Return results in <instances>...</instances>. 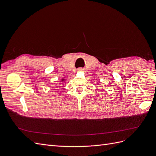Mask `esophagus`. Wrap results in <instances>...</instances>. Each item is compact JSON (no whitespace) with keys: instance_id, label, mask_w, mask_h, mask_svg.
<instances>
[{"instance_id":"1","label":"esophagus","mask_w":156,"mask_h":156,"mask_svg":"<svg viewBox=\"0 0 156 156\" xmlns=\"http://www.w3.org/2000/svg\"><path fill=\"white\" fill-rule=\"evenodd\" d=\"M83 70H84V69H83V68H79V69H77L78 72H83Z\"/></svg>"}]
</instances>
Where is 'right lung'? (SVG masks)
<instances>
[{
    "mask_svg": "<svg viewBox=\"0 0 156 156\" xmlns=\"http://www.w3.org/2000/svg\"><path fill=\"white\" fill-rule=\"evenodd\" d=\"M65 81V79H61V80H60V82H64Z\"/></svg>",
    "mask_w": 156,
    "mask_h": 156,
    "instance_id": "obj_1",
    "label": "right lung"
}]
</instances>
